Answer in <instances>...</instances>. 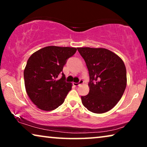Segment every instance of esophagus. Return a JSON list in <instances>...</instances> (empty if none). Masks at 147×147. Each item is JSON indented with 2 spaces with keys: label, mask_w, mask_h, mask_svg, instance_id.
Wrapping results in <instances>:
<instances>
[{
  "label": "esophagus",
  "mask_w": 147,
  "mask_h": 147,
  "mask_svg": "<svg viewBox=\"0 0 147 147\" xmlns=\"http://www.w3.org/2000/svg\"><path fill=\"white\" fill-rule=\"evenodd\" d=\"M84 83V81L83 80H80V81L78 82V83H76V82H74V86H80V85H81L82 84H83Z\"/></svg>",
  "instance_id": "1"
}]
</instances>
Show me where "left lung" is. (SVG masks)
<instances>
[{"label":"left lung","mask_w":147,"mask_h":147,"mask_svg":"<svg viewBox=\"0 0 147 147\" xmlns=\"http://www.w3.org/2000/svg\"><path fill=\"white\" fill-rule=\"evenodd\" d=\"M88 69L89 94L83 105L96 114L109 111L121 99L126 87V69L119 56L104 48L78 47Z\"/></svg>","instance_id":"left-lung-1"}]
</instances>
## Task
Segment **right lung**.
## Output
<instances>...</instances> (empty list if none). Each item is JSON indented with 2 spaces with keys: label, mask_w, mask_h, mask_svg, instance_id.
I'll return each mask as SVG.
<instances>
[{
  "label": "right lung",
  "mask_w": 147,
  "mask_h": 147,
  "mask_svg": "<svg viewBox=\"0 0 147 147\" xmlns=\"http://www.w3.org/2000/svg\"><path fill=\"white\" fill-rule=\"evenodd\" d=\"M77 51L75 47L47 46L35 51L24 69L25 86L32 102L40 110L51 111L63 103L72 84L58 80L67 59Z\"/></svg>",
  "instance_id": "1"
}]
</instances>
